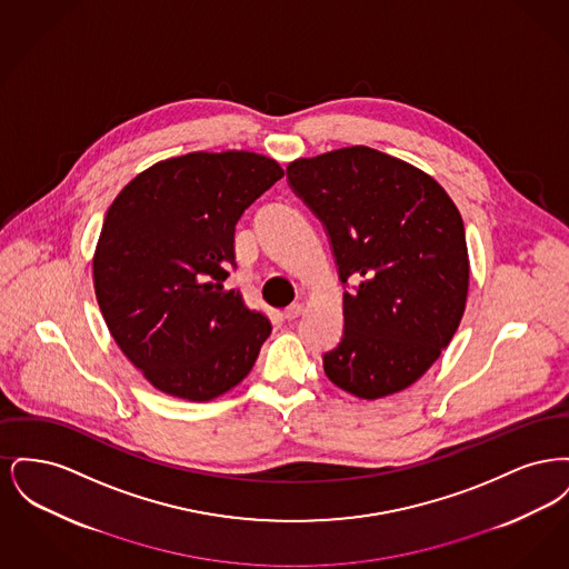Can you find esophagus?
Masks as SVG:
<instances>
[{
  "label": "esophagus",
  "instance_id": "obj_1",
  "mask_svg": "<svg viewBox=\"0 0 569 569\" xmlns=\"http://www.w3.org/2000/svg\"><path fill=\"white\" fill-rule=\"evenodd\" d=\"M302 313V305L300 302H295V305H290V307H286V311H283V318L286 320H297L298 316Z\"/></svg>",
  "mask_w": 569,
  "mask_h": 569
}]
</instances>
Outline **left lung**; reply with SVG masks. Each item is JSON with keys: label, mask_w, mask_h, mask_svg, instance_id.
Listing matches in <instances>:
<instances>
[{"label": "left lung", "mask_w": 569, "mask_h": 569, "mask_svg": "<svg viewBox=\"0 0 569 569\" xmlns=\"http://www.w3.org/2000/svg\"><path fill=\"white\" fill-rule=\"evenodd\" d=\"M292 190L325 223L343 292V337L325 373L358 399L422 378L465 313V226L420 168L371 147H343L286 168Z\"/></svg>", "instance_id": "8db88e82"}]
</instances>
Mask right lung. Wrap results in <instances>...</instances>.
I'll return each mask as SVG.
<instances>
[{
    "instance_id": "right-lung-1",
    "label": "right lung",
    "mask_w": 569,
    "mask_h": 569,
    "mask_svg": "<svg viewBox=\"0 0 569 569\" xmlns=\"http://www.w3.org/2000/svg\"><path fill=\"white\" fill-rule=\"evenodd\" d=\"M283 177L251 151H196L153 163L112 200L93 288L112 339L158 390L213 401L251 371L271 322L223 281L234 226Z\"/></svg>"
}]
</instances>
